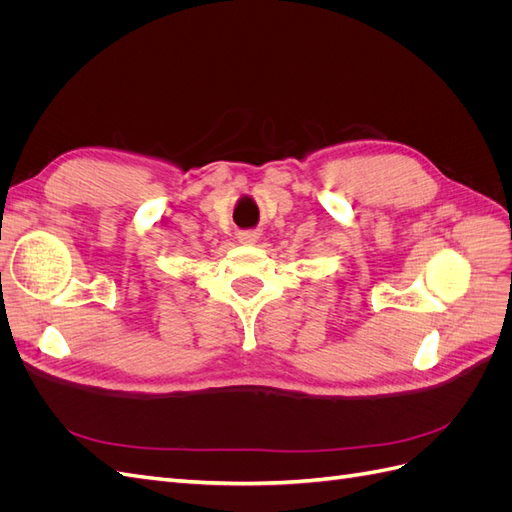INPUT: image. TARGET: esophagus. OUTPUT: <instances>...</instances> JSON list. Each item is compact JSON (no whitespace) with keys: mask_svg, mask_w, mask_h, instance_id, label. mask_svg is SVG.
I'll use <instances>...</instances> for the list:
<instances>
[{"mask_svg":"<svg viewBox=\"0 0 512 512\" xmlns=\"http://www.w3.org/2000/svg\"><path fill=\"white\" fill-rule=\"evenodd\" d=\"M239 241L243 245H254L258 241V232L256 230H243V232H239Z\"/></svg>","mask_w":512,"mask_h":512,"instance_id":"esophagus-1","label":"esophagus"}]
</instances>
